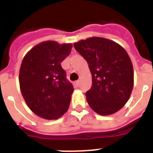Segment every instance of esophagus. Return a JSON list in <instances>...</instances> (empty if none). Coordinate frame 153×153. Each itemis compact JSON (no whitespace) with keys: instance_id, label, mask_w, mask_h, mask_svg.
Instances as JSON below:
<instances>
[{"instance_id":"34e87169","label":"esophagus","mask_w":153,"mask_h":153,"mask_svg":"<svg viewBox=\"0 0 153 153\" xmlns=\"http://www.w3.org/2000/svg\"><path fill=\"white\" fill-rule=\"evenodd\" d=\"M73 85H74V87H79V81H75L74 83H73Z\"/></svg>"}]
</instances>
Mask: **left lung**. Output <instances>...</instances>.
I'll use <instances>...</instances> for the list:
<instances>
[{
  "label": "left lung",
  "instance_id": "8db88e82",
  "mask_svg": "<svg viewBox=\"0 0 153 153\" xmlns=\"http://www.w3.org/2000/svg\"><path fill=\"white\" fill-rule=\"evenodd\" d=\"M74 48L87 61L92 86L85 93L89 107L100 115L114 114L125 105L134 86V69L126 51L99 37L81 40Z\"/></svg>",
  "mask_w": 153,
  "mask_h": 153
}]
</instances>
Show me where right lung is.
I'll return each mask as SVG.
<instances>
[{"mask_svg":"<svg viewBox=\"0 0 153 153\" xmlns=\"http://www.w3.org/2000/svg\"><path fill=\"white\" fill-rule=\"evenodd\" d=\"M71 48V43L47 41L33 47L23 58L19 76L21 93L39 117L56 120L68 111L74 88L61 63Z\"/></svg>","mask_w":153,"mask_h":153,"instance_id":"add662e5","label":"right lung"}]
</instances>
